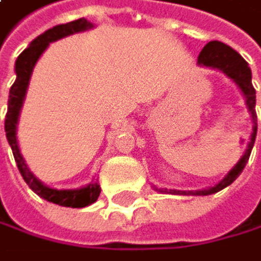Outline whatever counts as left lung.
Listing matches in <instances>:
<instances>
[{
  "mask_svg": "<svg viewBox=\"0 0 261 261\" xmlns=\"http://www.w3.org/2000/svg\"><path fill=\"white\" fill-rule=\"evenodd\" d=\"M197 64L200 67H210V69H217L221 70L223 73H226L231 80L236 83L242 94L246 96V104L247 109L252 115L253 120V129H252V136H250V143L246 149V152L241 157L239 162L234 165L229 173L223 178L218 185L208 189H202V191H176V189H157L160 192H168V194H183V196H208V194H215V192L225 189L229 186L234 179H236L241 173L246 164L249 162V157L252 152V147L255 143V136H257V112H255V90L252 85V72L249 64L244 61V57L236 53L232 48H229L228 44L221 43V41H210L204 46V49L200 51L197 57Z\"/></svg>",
  "mask_w": 261,
  "mask_h": 261,
  "instance_id": "obj_1",
  "label": "left lung"
}]
</instances>
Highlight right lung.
Listing matches in <instances>:
<instances>
[{"label": "right lung", "instance_id": "1", "mask_svg": "<svg viewBox=\"0 0 261 261\" xmlns=\"http://www.w3.org/2000/svg\"><path fill=\"white\" fill-rule=\"evenodd\" d=\"M90 29H93V23L88 22L86 19H78L69 23L56 25V27L46 30L40 36H36L30 43L29 48L22 51V54L17 57V61H15V82L11 86V91H9L8 114H6V122H4L6 138L12 149L15 164H17L20 175L25 179V183L29 185V188L35 194L43 197L44 200L62 205V207H72V208H82L86 205H91L93 202L97 200L99 194H101V188H99L97 183H90L88 186H83L80 189H53L43 185L30 171V168L27 167V164H25V160L20 154L19 141H17V123H19L20 109L23 106V99H25V93H27L33 67L36 61L40 59V56L44 53V49L48 48L49 43L53 41H57L64 38V36H69L78 32H85Z\"/></svg>", "mask_w": 261, "mask_h": 261}]
</instances>
